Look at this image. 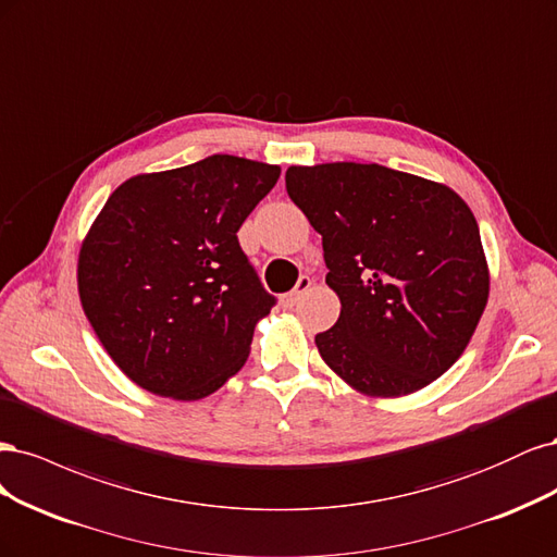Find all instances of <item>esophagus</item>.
Listing matches in <instances>:
<instances>
[{
    "label": "esophagus",
    "mask_w": 557,
    "mask_h": 557,
    "mask_svg": "<svg viewBox=\"0 0 557 557\" xmlns=\"http://www.w3.org/2000/svg\"><path fill=\"white\" fill-rule=\"evenodd\" d=\"M310 286H312V280H310L308 275H302V277L298 280V284H296V289L282 296V302L286 305V308H294V305H296L305 294H308Z\"/></svg>",
    "instance_id": "34e87169"
}]
</instances>
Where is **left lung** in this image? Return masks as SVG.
<instances>
[{"label":"left lung","mask_w":557,"mask_h":557,"mask_svg":"<svg viewBox=\"0 0 557 557\" xmlns=\"http://www.w3.org/2000/svg\"><path fill=\"white\" fill-rule=\"evenodd\" d=\"M289 199L324 245L343 310L321 358L368 396L435 382L468 347L488 300L479 224L460 196L380 164L292 166Z\"/></svg>","instance_id":"obj_1"}]
</instances>
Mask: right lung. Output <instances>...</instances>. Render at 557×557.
<instances>
[{"instance_id": "add662e5", "label": "right lung", "mask_w": 557, "mask_h": 557, "mask_svg": "<svg viewBox=\"0 0 557 557\" xmlns=\"http://www.w3.org/2000/svg\"><path fill=\"white\" fill-rule=\"evenodd\" d=\"M280 166L210 154L129 177L89 228L78 257L83 310L115 366L157 396L199 400L236 374L275 296L238 228Z\"/></svg>"}]
</instances>
